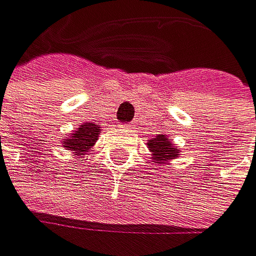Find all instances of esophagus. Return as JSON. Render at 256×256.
<instances>
[{"mask_svg":"<svg viewBox=\"0 0 256 256\" xmlns=\"http://www.w3.org/2000/svg\"><path fill=\"white\" fill-rule=\"evenodd\" d=\"M121 127H124V129H135L134 124H129V122H127V124H122Z\"/></svg>","mask_w":256,"mask_h":256,"instance_id":"1","label":"esophagus"}]
</instances>
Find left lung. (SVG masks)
Masks as SVG:
<instances>
[{"label":"left lung","instance_id":"1","mask_svg":"<svg viewBox=\"0 0 256 256\" xmlns=\"http://www.w3.org/2000/svg\"><path fill=\"white\" fill-rule=\"evenodd\" d=\"M148 146H150V151L152 152V156L156 157V162L157 164H162L165 160H170V159H176L178 151L174 146H172L170 138H166L165 135H157L156 138L148 142Z\"/></svg>","mask_w":256,"mask_h":256}]
</instances>
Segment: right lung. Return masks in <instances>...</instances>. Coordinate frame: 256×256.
Returning <instances> with one entry per match:
<instances>
[{
	"instance_id": "1",
	"label": "right lung",
	"mask_w": 256,
	"mask_h": 256,
	"mask_svg": "<svg viewBox=\"0 0 256 256\" xmlns=\"http://www.w3.org/2000/svg\"><path fill=\"white\" fill-rule=\"evenodd\" d=\"M99 126L92 122H84L78 127V130L72 134L70 138L64 142V148L70 151H75L76 156H83L84 152H90V148L99 138Z\"/></svg>"
}]
</instances>
